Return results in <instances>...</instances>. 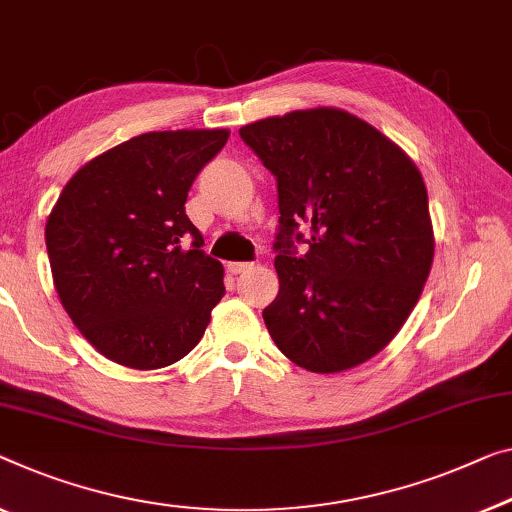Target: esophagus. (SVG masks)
Segmentation results:
<instances>
[{
	"mask_svg": "<svg viewBox=\"0 0 512 512\" xmlns=\"http://www.w3.org/2000/svg\"><path fill=\"white\" fill-rule=\"evenodd\" d=\"M250 266H253V264H250V262H230V264H227V271L234 273V276H239V273L248 271Z\"/></svg>",
	"mask_w": 512,
	"mask_h": 512,
	"instance_id": "34e87169",
	"label": "esophagus"
}]
</instances>
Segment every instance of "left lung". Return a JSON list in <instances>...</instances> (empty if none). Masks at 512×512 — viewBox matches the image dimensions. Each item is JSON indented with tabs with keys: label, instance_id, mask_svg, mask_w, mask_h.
<instances>
[{
	"label": "left lung",
	"instance_id": "1",
	"mask_svg": "<svg viewBox=\"0 0 512 512\" xmlns=\"http://www.w3.org/2000/svg\"><path fill=\"white\" fill-rule=\"evenodd\" d=\"M239 135L278 181L280 289L262 312L266 329L305 370L356 368L398 335L430 276L421 172L375 126L338 108L259 119ZM296 242L309 243L305 256Z\"/></svg>",
	"mask_w": 512,
	"mask_h": 512
}]
</instances>
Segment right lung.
Listing matches in <instances>:
<instances>
[{"mask_svg": "<svg viewBox=\"0 0 512 512\" xmlns=\"http://www.w3.org/2000/svg\"><path fill=\"white\" fill-rule=\"evenodd\" d=\"M230 131H154L89 160L45 223L52 280L80 333L110 361L158 370L186 356L225 296L200 248L188 190Z\"/></svg>", "mask_w": 512, "mask_h": 512, "instance_id": "obj_1", "label": "right lung"}]
</instances>
